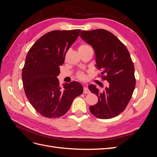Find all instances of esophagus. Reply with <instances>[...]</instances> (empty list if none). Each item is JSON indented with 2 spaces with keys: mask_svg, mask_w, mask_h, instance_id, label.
<instances>
[{
  "mask_svg": "<svg viewBox=\"0 0 157 157\" xmlns=\"http://www.w3.org/2000/svg\"><path fill=\"white\" fill-rule=\"evenodd\" d=\"M84 94H90V91L89 90V89L86 86L84 87Z\"/></svg>",
  "mask_w": 157,
  "mask_h": 157,
  "instance_id": "34e87169",
  "label": "esophagus"
}]
</instances>
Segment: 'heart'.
Returning a JSON list of instances; mask_svg holds the SVG:
<instances>
[{"mask_svg":"<svg viewBox=\"0 0 157 157\" xmlns=\"http://www.w3.org/2000/svg\"><path fill=\"white\" fill-rule=\"evenodd\" d=\"M88 48H92L90 47V46L89 44H86V43H83L81 45H80L78 50H84V49H88ZM77 77L81 80H84V79H85V78H86V75H84V73H83L82 72H80L77 74Z\"/></svg>","mask_w":157,"mask_h":157,"instance_id":"heart-1","label":"heart"}]
</instances>
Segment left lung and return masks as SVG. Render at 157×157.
<instances>
[{
	"label": "left lung",
	"mask_w": 157,
	"mask_h": 157,
	"mask_svg": "<svg viewBox=\"0 0 157 157\" xmlns=\"http://www.w3.org/2000/svg\"><path fill=\"white\" fill-rule=\"evenodd\" d=\"M79 36L92 46L96 67L101 70L103 79L109 82L103 91L96 85L88 86L98 97V103L90 106V111L102 119L117 117L126 109L136 86L134 66L129 52L116 36L105 29L82 31Z\"/></svg>",
	"instance_id": "left-lung-1"
}]
</instances>
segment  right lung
I'll list each match as a JSON object with an SVG mask.
<instances>
[{"label": "right lung", "mask_w": 157, "mask_h": 157, "mask_svg": "<svg viewBox=\"0 0 157 157\" xmlns=\"http://www.w3.org/2000/svg\"><path fill=\"white\" fill-rule=\"evenodd\" d=\"M80 29L55 30L38 39L28 52L22 69V80L28 100L41 115L58 118L67 113L73 99L83 92L77 81L59 86V66Z\"/></svg>", "instance_id": "right-lung-1"}]
</instances>
